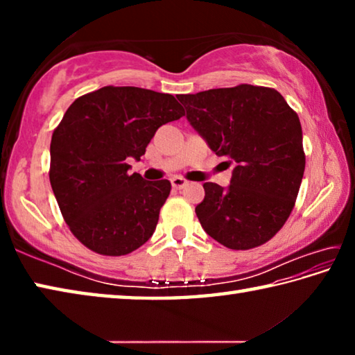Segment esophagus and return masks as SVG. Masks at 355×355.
<instances>
[{
  "mask_svg": "<svg viewBox=\"0 0 355 355\" xmlns=\"http://www.w3.org/2000/svg\"><path fill=\"white\" fill-rule=\"evenodd\" d=\"M186 186H188V182H186L184 178H182V177L172 178V188L173 189H183V188H186Z\"/></svg>",
  "mask_w": 355,
  "mask_h": 355,
  "instance_id": "esophagus-1",
  "label": "esophagus"
}]
</instances>
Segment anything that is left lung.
<instances>
[{
  "label": "left lung",
  "mask_w": 355,
  "mask_h": 355,
  "mask_svg": "<svg viewBox=\"0 0 355 355\" xmlns=\"http://www.w3.org/2000/svg\"><path fill=\"white\" fill-rule=\"evenodd\" d=\"M178 100L208 147L236 164L227 188L203 184L205 199L196 207L203 230L233 250L269 241L290 218L304 177L297 114L275 89L250 84Z\"/></svg>",
  "instance_id": "1"
}]
</instances>
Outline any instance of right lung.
Segmentation results:
<instances>
[{
  "instance_id": "obj_1",
  "label": "right lung",
  "mask_w": 355,
  "mask_h": 355,
  "mask_svg": "<svg viewBox=\"0 0 355 355\" xmlns=\"http://www.w3.org/2000/svg\"><path fill=\"white\" fill-rule=\"evenodd\" d=\"M184 116L171 94L106 86L76 98L51 137L50 183L64 220L100 255L120 257L153 235L169 180L128 175L161 125Z\"/></svg>"
}]
</instances>
